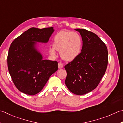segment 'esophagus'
I'll list each match as a JSON object with an SVG mask.
<instances>
[{
  "label": "esophagus",
  "mask_w": 123,
  "mask_h": 123,
  "mask_svg": "<svg viewBox=\"0 0 123 123\" xmlns=\"http://www.w3.org/2000/svg\"><path fill=\"white\" fill-rule=\"evenodd\" d=\"M58 67H59V69H61L63 67V63H62V62H59V63H58Z\"/></svg>",
  "instance_id": "obj_1"
}]
</instances>
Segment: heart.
Returning a JSON list of instances; mask_svg holds the SVG:
<instances>
[{
    "mask_svg": "<svg viewBox=\"0 0 123 123\" xmlns=\"http://www.w3.org/2000/svg\"><path fill=\"white\" fill-rule=\"evenodd\" d=\"M54 48L50 49L51 54H55V49L60 51L63 59L71 61L81 52L82 41L80 35L76 32H61L54 37Z\"/></svg>",
    "mask_w": 123,
    "mask_h": 123,
    "instance_id": "obj_1",
    "label": "heart"
}]
</instances>
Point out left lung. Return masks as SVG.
Instances as JSON below:
<instances>
[{
  "mask_svg": "<svg viewBox=\"0 0 123 123\" xmlns=\"http://www.w3.org/2000/svg\"><path fill=\"white\" fill-rule=\"evenodd\" d=\"M81 35L83 46L77 56L64 66L65 84L71 92L86 94L96 88L108 63L106 46L97 35L85 29H75Z\"/></svg>",
  "mask_w": 123,
  "mask_h": 123,
  "instance_id": "left-lung-1",
  "label": "left lung"
}]
</instances>
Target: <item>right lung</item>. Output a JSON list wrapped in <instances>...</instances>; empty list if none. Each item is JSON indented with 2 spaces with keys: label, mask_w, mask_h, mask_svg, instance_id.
<instances>
[{
  "label": "right lung",
  "mask_w": 123,
  "mask_h": 123,
  "mask_svg": "<svg viewBox=\"0 0 123 123\" xmlns=\"http://www.w3.org/2000/svg\"><path fill=\"white\" fill-rule=\"evenodd\" d=\"M53 32V27L31 28L11 44L7 56L9 73L16 88L25 94L40 92L58 70L57 61L42 60L35 48V41L46 43Z\"/></svg>",
  "instance_id": "obj_1"
}]
</instances>
